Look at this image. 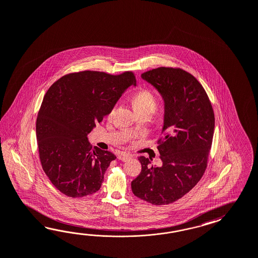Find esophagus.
Returning a JSON list of instances; mask_svg holds the SVG:
<instances>
[{
    "instance_id": "1",
    "label": "esophagus",
    "mask_w": 258,
    "mask_h": 258,
    "mask_svg": "<svg viewBox=\"0 0 258 258\" xmlns=\"http://www.w3.org/2000/svg\"><path fill=\"white\" fill-rule=\"evenodd\" d=\"M117 158H118L119 160H121V161H123V162H126V161H128V160L132 158V155L121 153V154H119V155L117 156Z\"/></svg>"
}]
</instances>
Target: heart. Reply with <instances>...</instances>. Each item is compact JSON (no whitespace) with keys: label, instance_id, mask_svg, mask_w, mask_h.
<instances>
[{"label":"heart","instance_id":"heart-1","mask_svg":"<svg viewBox=\"0 0 258 258\" xmlns=\"http://www.w3.org/2000/svg\"><path fill=\"white\" fill-rule=\"evenodd\" d=\"M132 106L136 113L149 112L153 113L157 108V98L148 89H141L133 95L132 99ZM114 112V107L111 109L108 116L111 117Z\"/></svg>","mask_w":258,"mask_h":258}]
</instances>
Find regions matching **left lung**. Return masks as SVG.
Returning a JSON list of instances; mask_svg holds the SVG:
<instances>
[{"label": "left lung", "instance_id": "1", "mask_svg": "<svg viewBox=\"0 0 258 258\" xmlns=\"http://www.w3.org/2000/svg\"><path fill=\"white\" fill-rule=\"evenodd\" d=\"M164 101L163 137L157 149L162 166L139 157L142 171L132 182L133 194L154 205L178 201L201 180L213 143L214 113L201 83L187 72L159 67L144 73Z\"/></svg>", "mask_w": 258, "mask_h": 258}]
</instances>
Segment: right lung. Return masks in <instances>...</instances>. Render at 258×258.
<instances>
[{
    "label": "right lung",
    "instance_id": "add662e5",
    "mask_svg": "<svg viewBox=\"0 0 258 258\" xmlns=\"http://www.w3.org/2000/svg\"><path fill=\"white\" fill-rule=\"evenodd\" d=\"M131 86H136L132 72L84 71L62 76L44 95L36 120L39 156L45 174L64 195L81 198L101 188L116 157L91 149L88 135Z\"/></svg>",
    "mask_w": 258,
    "mask_h": 258
}]
</instances>
